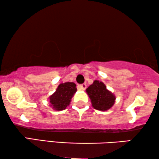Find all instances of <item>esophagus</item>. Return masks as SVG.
I'll list each match as a JSON object with an SVG mask.
<instances>
[{"label":"esophagus","instance_id":"esophagus-1","mask_svg":"<svg viewBox=\"0 0 159 159\" xmlns=\"http://www.w3.org/2000/svg\"><path fill=\"white\" fill-rule=\"evenodd\" d=\"M86 88H87V84H80V85H79L80 90H85Z\"/></svg>","mask_w":159,"mask_h":159}]
</instances>
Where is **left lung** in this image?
<instances>
[{"label": "left lung", "mask_w": 159, "mask_h": 159, "mask_svg": "<svg viewBox=\"0 0 159 159\" xmlns=\"http://www.w3.org/2000/svg\"><path fill=\"white\" fill-rule=\"evenodd\" d=\"M89 98L91 100L93 107L99 111H107L114 106L116 97L107 90L103 82L95 80L86 89Z\"/></svg>", "instance_id": "left-lung-1"}]
</instances>
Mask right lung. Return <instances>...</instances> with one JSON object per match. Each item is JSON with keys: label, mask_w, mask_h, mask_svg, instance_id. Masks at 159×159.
<instances>
[{"label": "right lung", "mask_w": 159, "mask_h": 159, "mask_svg": "<svg viewBox=\"0 0 159 159\" xmlns=\"http://www.w3.org/2000/svg\"><path fill=\"white\" fill-rule=\"evenodd\" d=\"M77 92L76 84L74 82H65L58 86L56 92L49 97L50 103L54 110L62 111L69 105L71 99Z\"/></svg>", "instance_id": "right-lung-1"}]
</instances>
